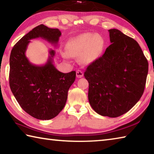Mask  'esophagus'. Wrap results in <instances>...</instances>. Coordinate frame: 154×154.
Wrapping results in <instances>:
<instances>
[{
    "mask_svg": "<svg viewBox=\"0 0 154 154\" xmlns=\"http://www.w3.org/2000/svg\"><path fill=\"white\" fill-rule=\"evenodd\" d=\"M76 76L77 78H82L83 76V72L80 70H78L76 71Z\"/></svg>",
    "mask_w": 154,
    "mask_h": 154,
    "instance_id": "1",
    "label": "esophagus"
}]
</instances>
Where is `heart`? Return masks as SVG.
<instances>
[{
  "mask_svg": "<svg viewBox=\"0 0 154 154\" xmlns=\"http://www.w3.org/2000/svg\"><path fill=\"white\" fill-rule=\"evenodd\" d=\"M105 40L98 34L83 33L71 38L66 45V53L62 54L64 58L70 56L79 57L84 64H90L95 61L105 48Z\"/></svg>",
  "mask_w": 154,
  "mask_h": 154,
  "instance_id": "heart-1",
  "label": "heart"
}]
</instances>
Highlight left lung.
Masks as SVG:
<instances>
[{"mask_svg": "<svg viewBox=\"0 0 154 154\" xmlns=\"http://www.w3.org/2000/svg\"><path fill=\"white\" fill-rule=\"evenodd\" d=\"M111 44L84 72L88 100L103 116L117 118L140 100L145 90L148 62L136 41L118 29L109 30Z\"/></svg>", "mask_w": 154, "mask_h": 154, "instance_id": "left-lung-1", "label": "left lung"}]
</instances>
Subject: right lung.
I'll use <instances>...</instances> for the list:
<instances>
[{
	"mask_svg": "<svg viewBox=\"0 0 154 154\" xmlns=\"http://www.w3.org/2000/svg\"><path fill=\"white\" fill-rule=\"evenodd\" d=\"M61 32L41 24L24 35L13 48L9 58V85L22 109L33 118L48 120L55 118L66 104L68 91L73 83L76 72L63 73L53 64L55 51L50 49L43 65L31 63L26 56L31 39L42 38L55 46Z\"/></svg>",
	"mask_w": 154,
	"mask_h": 154,
	"instance_id": "add662e5",
	"label": "right lung"
}]
</instances>
